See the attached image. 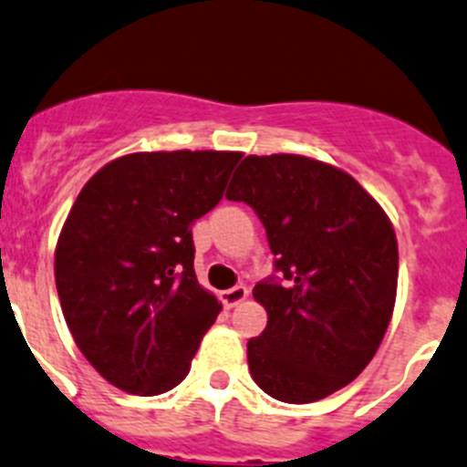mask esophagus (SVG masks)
I'll list each match as a JSON object with an SVG mask.
<instances>
[{"label": "esophagus", "mask_w": 467, "mask_h": 467, "mask_svg": "<svg viewBox=\"0 0 467 467\" xmlns=\"http://www.w3.org/2000/svg\"><path fill=\"white\" fill-rule=\"evenodd\" d=\"M246 296H248V289L244 287V285H234V287L225 289V292L221 294V301H223L225 307H234L239 306Z\"/></svg>", "instance_id": "34e87169"}]
</instances>
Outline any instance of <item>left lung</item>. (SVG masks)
<instances>
[{
	"label": "left lung",
	"mask_w": 467,
	"mask_h": 467,
	"mask_svg": "<svg viewBox=\"0 0 467 467\" xmlns=\"http://www.w3.org/2000/svg\"><path fill=\"white\" fill-rule=\"evenodd\" d=\"M228 201L266 230L274 274L253 296L266 328L248 339V369L285 404H310L354 381L377 354L397 294V239L351 175L301 155H248Z\"/></svg>",
	"instance_id": "obj_1"
}]
</instances>
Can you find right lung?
Listing matches in <instances>:
<instances>
[{
  "mask_svg": "<svg viewBox=\"0 0 467 467\" xmlns=\"http://www.w3.org/2000/svg\"><path fill=\"white\" fill-rule=\"evenodd\" d=\"M239 152H137L77 196L54 255L67 328L130 395H161L192 368L221 312L193 271V221L219 205Z\"/></svg>",
  "mask_w": 467,
  "mask_h": 467,
  "instance_id": "right-lung-1",
  "label": "right lung"
}]
</instances>
